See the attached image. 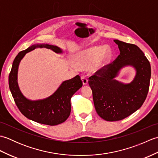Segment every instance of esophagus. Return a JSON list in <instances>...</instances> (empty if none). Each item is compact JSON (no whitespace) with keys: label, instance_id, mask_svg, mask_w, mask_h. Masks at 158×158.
I'll list each match as a JSON object with an SVG mask.
<instances>
[{"label":"esophagus","instance_id":"1","mask_svg":"<svg viewBox=\"0 0 158 158\" xmlns=\"http://www.w3.org/2000/svg\"><path fill=\"white\" fill-rule=\"evenodd\" d=\"M81 81H82V82H83V84L84 85L88 84V80L85 77H81Z\"/></svg>","mask_w":158,"mask_h":158}]
</instances>
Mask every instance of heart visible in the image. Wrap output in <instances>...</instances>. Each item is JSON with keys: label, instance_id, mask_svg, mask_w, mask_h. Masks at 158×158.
<instances>
[{"label": "heart", "instance_id": "b5f03b06", "mask_svg": "<svg viewBox=\"0 0 158 158\" xmlns=\"http://www.w3.org/2000/svg\"><path fill=\"white\" fill-rule=\"evenodd\" d=\"M112 58V51L109 47L93 46L79 52L75 56V62L78 66L87 68L90 66L92 73L103 69ZM69 65L76 66L75 62H69Z\"/></svg>", "mask_w": 158, "mask_h": 158}]
</instances>
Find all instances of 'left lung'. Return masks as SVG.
<instances>
[{
    "label": "left lung",
    "instance_id": "obj_1",
    "mask_svg": "<svg viewBox=\"0 0 158 158\" xmlns=\"http://www.w3.org/2000/svg\"><path fill=\"white\" fill-rule=\"evenodd\" d=\"M120 53L113 64L106 66L89 78L93 100L98 115L106 121L115 122L128 117L140 109L149 88L151 66L138 46L113 40ZM131 66L135 76L130 83L116 79L120 70Z\"/></svg>",
    "mask_w": 158,
    "mask_h": 158
}]
</instances>
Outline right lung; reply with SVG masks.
I'll return each mask as SVG.
<instances>
[{"label": "right lung", "mask_w": 158, "mask_h": 158, "mask_svg": "<svg viewBox=\"0 0 158 158\" xmlns=\"http://www.w3.org/2000/svg\"><path fill=\"white\" fill-rule=\"evenodd\" d=\"M47 48L62 54L63 50L56 45L36 43L26 50L20 52L13 60L9 76L10 91L17 106L28 119L39 123L56 126L64 122L70 114V98L83 85L81 78L77 75L73 79L64 81L51 96L39 100H30L23 96L18 82L19 63L26 53L36 48Z\"/></svg>", "instance_id": "1"}]
</instances>
